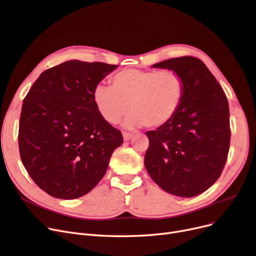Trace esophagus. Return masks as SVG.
Masks as SVG:
<instances>
[{"instance_id": "obj_1", "label": "esophagus", "mask_w": 256, "mask_h": 256, "mask_svg": "<svg viewBox=\"0 0 256 256\" xmlns=\"http://www.w3.org/2000/svg\"><path fill=\"white\" fill-rule=\"evenodd\" d=\"M132 133H129V132H123V138H124V140H126V142H128V140H131V138H132Z\"/></svg>"}]
</instances>
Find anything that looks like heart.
<instances>
[{
    "label": "heart",
    "mask_w": 256,
    "mask_h": 256,
    "mask_svg": "<svg viewBox=\"0 0 256 256\" xmlns=\"http://www.w3.org/2000/svg\"><path fill=\"white\" fill-rule=\"evenodd\" d=\"M112 86L96 85L92 100L101 116L116 124L129 110L127 128H160L168 124L184 99V84L174 70H142L128 68L114 74Z\"/></svg>",
    "instance_id": "obj_1"
}]
</instances>
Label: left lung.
I'll use <instances>...</instances> for the list:
<instances>
[{
  "label": "left lung",
  "instance_id": "obj_1",
  "mask_svg": "<svg viewBox=\"0 0 256 256\" xmlns=\"http://www.w3.org/2000/svg\"><path fill=\"white\" fill-rule=\"evenodd\" d=\"M174 70L184 79V99L175 116L147 131L144 166L168 194L190 198L210 188L221 176L230 144L226 94L200 59L184 56L152 66Z\"/></svg>",
  "mask_w": 256,
  "mask_h": 256
}]
</instances>
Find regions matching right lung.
<instances>
[{"instance_id": "right-lung-1", "label": "right lung", "mask_w": 256, "mask_h": 256, "mask_svg": "<svg viewBox=\"0 0 256 256\" xmlns=\"http://www.w3.org/2000/svg\"><path fill=\"white\" fill-rule=\"evenodd\" d=\"M118 66L70 60L42 72L24 99L20 160L32 180L58 199L90 192L105 175L120 130L96 109L92 92Z\"/></svg>"}]
</instances>
